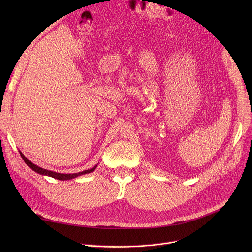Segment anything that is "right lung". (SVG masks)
Wrapping results in <instances>:
<instances>
[{"mask_svg":"<svg viewBox=\"0 0 252 252\" xmlns=\"http://www.w3.org/2000/svg\"><path fill=\"white\" fill-rule=\"evenodd\" d=\"M20 155L22 157V159L24 160V162L29 165V167H31L32 170H34L35 173L39 174V175H43V176H49V177H52L54 179H57V180H60V181H66V180H71L73 178H76L78 176H82V175H85V174H90L92 173V171H94L95 168L97 167V165H95L94 167H92L91 169H88V170H84V171H81V173H76V174H60V173H55V171H52V170H48V169H45V168H42L39 167L35 164H33L32 161H30L28 158H26L21 152H20Z\"/></svg>","mask_w":252,"mask_h":252,"instance_id":"1","label":"right lung"}]
</instances>
